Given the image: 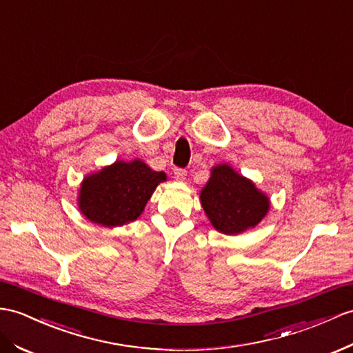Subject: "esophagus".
I'll list each match as a JSON object with an SVG mask.
<instances>
[{"instance_id": "34e87169", "label": "esophagus", "mask_w": 353, "mask_h": 353, "mask_svg": "<svg viewBox=\"0 0 353 353\" xmlns=\"http://www.w3.org/2000/svg\"><path fill=\"white\" fill-rule=\"evenodd\" d=\"M174 175L178 179V181H184L185 176H187V170L181 169V168H175L174 169Z\"/></svg>"}]
</instances>
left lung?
I'll return each instance as SVG.
<instances>
[{
  "instance_id": "1",
  "label": "left lung",
  "mask_w": 353,
  "mask_h": 353,
  "mask_svg": "<svg viewBox=\"0 0 353 353\" xmlns=\"http://www.w3.org/2000/svg\"><path fill=\"white\" fill-rule=\"evenodd\" d=\"M201 203L212 226L238 235L254 228L270 210L268 196L229 165H217L201 192Z\"/></svg>"
}]
</instances>
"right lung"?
<instances>
[{"mask_svg":"<svg viewBox=\"0 0 353 353\" xmlns=\"http://www.w3.org/2000/svg\"><path fill=\"white\" fill-rule=\"evenodd\" d=\"M166 181L142 160L123 161L83 178L79 188V210L90 221L106 228L123 226L141 216L156 187Z\"/></svg>","mask_w":353,"mask_h":353,"instance_id":"right-lung-1","label":"right lung"}]
</instances>
